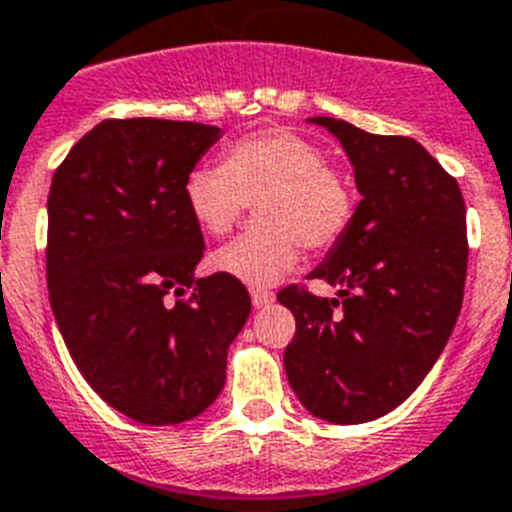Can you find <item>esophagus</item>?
I'll return each instance as SVG.
<instances>
[{"label": "esophagus", "instance_id": "1", "mask_svg": "<svg viewBox=\"0 0 512 512\" xmlns=\"http://www.w3.org/2000/svg\"><path fill=\"white\" fill-rule=\"evenodd\" d=\"M250 296H252V306H255V309H262V306H270L275 301L273 291H265V288H252Z\"/></svg>", "mask_w": 512, "mask_h": 512}]
</instances>
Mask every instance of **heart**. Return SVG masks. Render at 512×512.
<instances>
[{
    "label": "heart",
    "mask_w": 512,
    "mask_h": 512,
    "mask_svg": "<svg viewBox=\"0 0 512 512\" xmlns=\"http://www.w3.org/2000/svg\"><path fill=\"white\" fill-rule=\"evenodd\" d=\"M190 216L211 237L237 229L255 203L260 224L216 255V265L239 281L262 286L296 268L301 244L309 252L335 247L355 216L353 185L317 144L286 131L242 136L221 164H198L182 185Z\"/></svg>",
    "instance_id": "heart-1"
}]
</instances>
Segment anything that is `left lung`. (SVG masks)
<instances>
[{"label": "left lung", "mask_w": 512, "mask_h": 512, "mask_svg": "<svg viewBox=\"0 0 512 512\" xmlns=\"http://www.w3.org/2000/svg\"><path fill=\"white\" fill-rule=\"evenodd\" d=\"M309 121L340 139L363 201L309 273L340 299L299 283L278 293L296 317L283 366L311 415L358 425L399 407L446 348L464 301L466 206L459 182L410 136L327 115Z\"/></svg>", "instance_id": "left-lung-1"}]
</instances>
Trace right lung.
Returning <instances> with one entry per match:
<instances>
[{
  "label": "right lung",
  "mask_w": 512,
  "mask_h": 512,
  "mask_svg": "<svg viewBox=\"0 0 512 512\" xmlns=\"http://www.w3.org/2000/svg\"><path fill=\"white\" fill-rule=\"evenodd\" d=\"M219 139L206 123L108 118L53 172V317L87 384L144 425H177L213 404L250 317L234 275L193 278L206 244L182 185Z\"/></svg>",
  "instance_id": "obj_1"
}]
</instances>
